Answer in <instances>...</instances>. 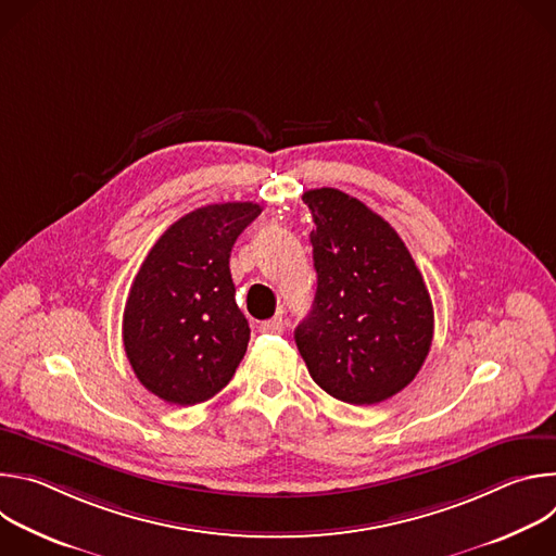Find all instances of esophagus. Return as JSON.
<instances>
[{
  "instance_id": "34e87169",
  "label": "esophagus",
  "mask_w": 556,
  "mask_h": 556,
  "mask_svg": "<svg viewBox=\"0 0 556 556\" xmlns=\"http://www.w3.org/2000/svg\"><path fill=\"white\" fill-rule=\"evenodd\" d=\"M283 328H286V324L281 316H273V319L260 324V332H266V334H281Z\"/></svg>"
}]
</instances>
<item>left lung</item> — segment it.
Listing matches in <instances>:
<instances>
[{
    "label": "left lung",
    "mask_w": 556,
    "mask_h": 556,
    "mask_svg": "<svg viewBox=\"0 0 556 556\" xmlns=\"http://www.w3.org/2000/svg\"><path fill=\"white\" fill-rule=\"evenodd\" d=\"M316 294L294 341L337 401L376 405L405 389L433 341V305L401 235L339 189H309Z\"/></svg>",
    "instance_id": "1"
}]
</instances>
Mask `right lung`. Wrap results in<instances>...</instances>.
Here are the masks:
<instances>
[{
  "instance_id": "1",
  "label": "right lung",
  "mask_w": 556,
  "mask_h": 556,
  "mask_svg": "<svg viewBox=\"0 0 556 556\" xmlns=\"http://www.w3.org/2000/svg\"><path fill=\"white\" fill-rule=\"evenodd\" d=\"M262 213L255 202L195 208L174 222L144 257L123 314L136 378L169 405H198L232 378L251 328L235 303L228 260Z\"/></svg>"
}]
</instances>
